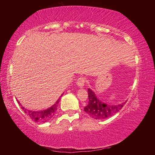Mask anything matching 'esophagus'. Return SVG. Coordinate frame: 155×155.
Masks as SVG:
<instances>
[{
    "label": "esophagus",
    "instance_id": "obj_1",
    "mask_svg": "<svg viewBox=\"0 0 155 155\" xmlns=\"http://www.w3.org/2000/svg\"><path fill=\"white\" fill-rule=\"evenodd\" d=\"M86 82V78L84 77H80L78 78V79L77 81V85L80 88H83L85 85V83Z\"/></svg>",
    "mask_w": 155,
    "mask_h": 155
}]
</instances>
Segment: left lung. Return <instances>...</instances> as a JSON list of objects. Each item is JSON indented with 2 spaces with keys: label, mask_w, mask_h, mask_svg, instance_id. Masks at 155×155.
<instances>
[{
  "label": "left lung",
  "mask_w": 155,
  "mask_h": 155,
  "mask_svg": "<svg viewBox=\"0 0 155 155\" xmlns=\"http://www.w3.org/2000/svg\"><path fill=\"white\" fill-rule=\"evenodd\" d=\"M89 103L84 108L87 115L96 120H103L112 116L121 109L127 101L117 104H107L98 98V97L91 89L88 88Z\"/></svg>",
  "instance_id": "8db88e82"
}]
</instances>
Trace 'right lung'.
Wrapping results in <instances>:
<instances>
[{
  "label": "right lung",
  "instance_id": "obj_1",
  "mask_svg": "<svg viewBox=\"0 0 155 155\" xmlns=\"http://www.w3.org/2000/svg\"><path fill=\"white\" fill-rule=\"evenodd\" d=\"M62 94L61 96L59 97V99L55 102L53 105H52L49 108L41 110V111H31V110H28L25 108L24 107L21 105L20 102L18 101V103L21 107V108L25 111V114H27L28 116H29L31 119L33 120L35 122H40V123H45L46 122H48L52 118V117L54 116V114H55L56 111L57 109V106L59 104V102L60 101V98L63 96Z\"/></svg>",
  "mask_w": 155,
  "mask_h": 155
}]
</instances>
